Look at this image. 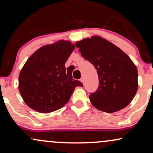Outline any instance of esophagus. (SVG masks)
<instances>
[{
    "instance_id": "1",
    "label": "esophagus",
    "mask_w": 153,
    "mask_h": 153,
    "mask_svg": "<svg viewBox=\"0 0 153 153\" xmlns=\"http://www.w3.org/2000/svg\"><path fill=\"white\" fill-rule=\"evenodd\" d=\"M80 81L82 82V84H84V78H80Z\"/></svg>"
}]
</instances>
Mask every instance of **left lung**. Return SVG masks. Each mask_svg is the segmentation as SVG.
<instances>
[{"mask_svg": "<svg viewBox=\"0 0 153 153\" xmlns=\"http://www.w3.org/2000/svg\"><path fill=\"white\" fill-rule=\"evenodd\" d=\"M82 57L97 70L99 85L89 96L97 109L114 113L125 108L138 88L137 67L125 52L108 40L93 36L76 42Z\"/></svg>", "mask_w": 153, "mask_h": 153, "instance_id": "8db88e82", "label": "left lung"}]
</instances>
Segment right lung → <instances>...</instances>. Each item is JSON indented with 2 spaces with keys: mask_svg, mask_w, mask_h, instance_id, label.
<instances>
[{
  "mask_svg": "<svg viewBox=\"0 0 153 153\" xmlns=\"http://www.w3.org/2000/svg\"><path fill=\"white\" fill-rule=\"evenodd\" d=\"M74 49L71 42L59 40L29 57L19 76V92L28 106L39 113L54 111L68 102L75 87L82 86L65 67Z\"/></svg>",
  "mask_w": 153,
  "mask_h": 153,
  "instance_id": "right-lung-1",
  "label": "right lung"
}]
</instances>
